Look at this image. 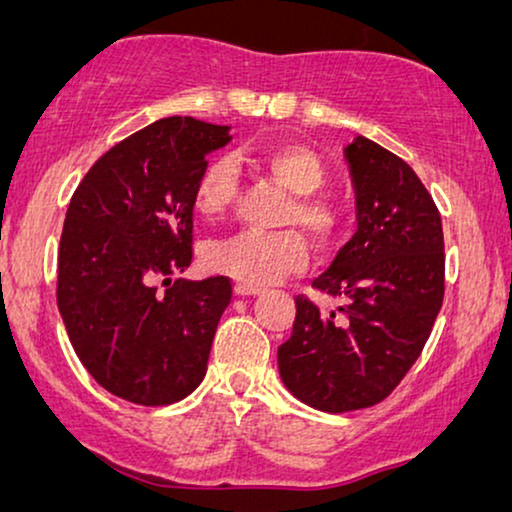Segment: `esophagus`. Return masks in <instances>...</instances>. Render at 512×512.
I'll return each mask as SVG.
<instances>
[{
  "instance_id": "1",
  "label": "esophagus",
  "mask_w": 512,
  "mask_h": 512,
  "mask_svg": "<svg viewBox=\"0 0 512 512\" xmlns=\"http://www.w3.org/2000/svg\"><path fill=\"white\" fill-rule=\"evenodd\" d=\"M235 293H237V296H258V293H261V289H258V286H254V284L237 282L235 284Z\"/></svg>"
}]
</instances>
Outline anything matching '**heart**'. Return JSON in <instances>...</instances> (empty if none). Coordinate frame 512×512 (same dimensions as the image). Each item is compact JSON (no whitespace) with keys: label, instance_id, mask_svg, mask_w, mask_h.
<instances>
[{"label":"heart","instance_id":"1","mask_svg":"<svg viewBox=\"0 0 512 512\" xmlns=\"http://www.w3.org/2000/svg\"><path fill=\"white\" fill-rule=\"evenodd\" d=\"M258 165L275 184L293 195L284 212V223H298L321 244L331 242L340 228V212L333 202L314 195L326 184V167L317 153L298 142H277L261 151ZM237 186L240 179L233 158L209 160L195 186V207L205 216L223 214L233 205ZM305 261L307 244L298 230H282L275 235L242 230L226 240L209 242L202 254V263L209 272L254 286L272 284L286 272L303 268Z\"/></svg>","mask_w":512,"mask_h":512}]
</instances>
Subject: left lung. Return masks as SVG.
<instances>
[{"label": "left lung", "mask_w": 512, "mask_h": 512, "mask_svg": "<svg viewBox=\"0 0 512 512\" xmlns=\"http://www.w3.org/2000/svg\"><path fill=\"white\" fill-rule=\"evenodd\" d=\"M342 156L356 233L312 286L345 305L321 314L298 298L291 338L277 349L284 387L331 415L370 408L398 387L445 293L443 223L412 167L361 135Z\"/></svg>", "instance_id": "1"}]
</instances>
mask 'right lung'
Here are the masks:
<instances>
[{
  "label": "right lung",
  "instance_id": "obj_1",
  "mask_svg": "<svg viewBox=\"0 0 512 512\" xmlns=\"http://www.w3.org/2000/svg\"><path fill=\"white\" fill-rule=\"evenodd\" d=\"M230 125L170 116L90 167L69 202L58 310L93 380L123 401L170 405L198 389L228 277L181 279L193 261L195 186Z\"/></svg>",
  "mask_w": 512,
  "mask_h": 512
}]
</instances>
